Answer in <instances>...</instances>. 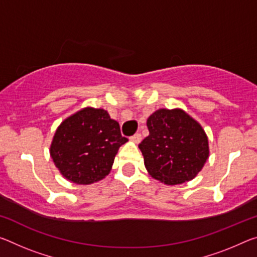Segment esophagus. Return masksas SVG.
Returning <instances> with one entry per match:
<instances>
[{"label":"esophagus","instance_id":"34e87169","mask_svg":"<svg viewBox=\"0 0 257 257\" xmlns=\"http://www.w3.org/2000/svg\"><path fill=\"white\" fill-rule=\"evenodd\" d=\"M130 141L132 142H134V143H136V144H138V143H141V141H142V135L140 133H136L135 135L134 136H132L130 137Z\"/></svg>","mask_w":257,"mask_h":257}]
</instances>
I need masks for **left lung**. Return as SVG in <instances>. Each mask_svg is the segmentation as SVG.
Returning <instances> with one entry per match:
<instances>
[{"label": "left lung", "mask_w": 257, "mask_h": 257, "mask_svg": "<svg viewBox=\"0 0 257 257\" xmlns=\"http://www.w3.org/2000/svg\"><path fill=\"white\" fill-rule=\"evenodd\" d=\"M150 135L138 145L151 176L168 185L191 181L209 156L208 138L182 109L161 108L148 119Z\"/></svg>", "instance_id": "1"}]
</instances>
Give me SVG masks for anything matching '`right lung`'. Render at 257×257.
I'll return each instance as SVG.
<instances>
[{
    "instance_id": "add662e5",
    "label": "right lung",
    "mask_w": 257,
    "mask_h": 257,
    "mask_svg": "<svg viewBox=\"0 0 257 257\" xmlns=\"http://www.w3.org/2000/svg\"><path fill=\"white\" fill-rule=\"evenodd\" d=\"M128 142L120 125L101 108L85 107L62 122L50 156L66 180L91 184L108 175L117 150Z\"/></svg>"
}]
</instances>
